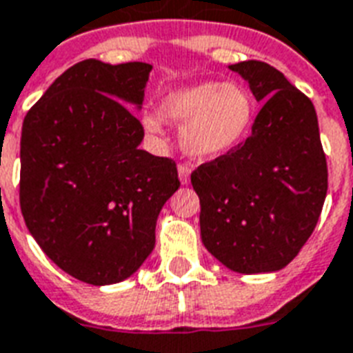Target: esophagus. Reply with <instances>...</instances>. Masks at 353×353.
<instances>
[{
	"instance_id": "34e87169",
	"label": "esophagus",
	"mask_w": 353,
	"mask_h": 353,
	"mask_svg": "<svg viewBox=\"0 0 353 353\" xmlns=\"http://www.w3.org/2000/svg\"><path fill=\"white\" fill-rule=\"evenodd\" d=\"M190 172H192V168L187 163H181V165L177 166V174H179V179H181L183 185H187L190 181Z\"/></svg>"
}]
</instances>
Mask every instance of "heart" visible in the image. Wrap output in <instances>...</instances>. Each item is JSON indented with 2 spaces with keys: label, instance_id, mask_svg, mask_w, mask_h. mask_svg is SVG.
Wrapping results in <instances>:
<instances>
[{
  "label": "heart",
  "instance_id": "1",
  "mask_svg": "<svg viewBox=\"0 0 353 353\" xmlns=\"http://www.w3.org/2000/svg\"><path fill=\"white\" fill-rule=\"evenodd\" d=\"M161 117L181 128L183 150L198 159L220 157L248 137L254 125L255 103L236 83H200L166 94L159 105ZM146 114L148 133H163V120Z\"/></svg>",
  "mask_w": 353,
  "mask_h": 353
}]
</instances>
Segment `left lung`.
Instances as JSON below:
<instances>
[{
	"label": "left lung",
	"instance_id": "left-lung-1",
	"mask_svg": "<svg viewBox=\"0 0 353 353\" xmlns=\"http://www.w3.org/2000/svg\"><path fill=\"white\" fill-rule=\"evenodd\" d=\"M248 81L261 111L252 134L200 165L201 241L230 270L274 272L300 254L319 222L327 163L313 101L261 61L231 64Z\"/></svg>",
	"mask_w": 353,
	"mask_h": 353
}]
</instances>
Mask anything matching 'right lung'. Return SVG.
Segmentation results:
<instances>
[{
	"instance_id": "obj_1",
	"label": "right lung",
	"mask_w": 353,
	"mask_h": 353,
	"mask_svg": "<svg viewBox=\"0 0 353 353\" xmlns=\"http://www.w3.org/2000/svg\"><path fill=\"white\" fill-rule=\"evenodd\" d=\"M146 63L87 59L53 81L27 111L20 142V207L29 233L72 278L111 285L155 246V222L179 188L174 159L139 148Z\"/></svg>"
}]
</instances>
